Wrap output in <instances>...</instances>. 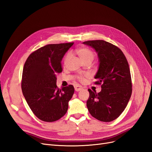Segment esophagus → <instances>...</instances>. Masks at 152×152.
<instances>
[{
	"mask_svg": "<svg viewBox=\"0 0 152 152\" xmlns=\"http://www.w3.org/2000/svg\"><path fill=\"white\" fill-rule=\"evenodd\" d=\"M82 89V87L81 86H80L77 85V86H75V91H77V92H79V91H81Z\"/></svg>",
	"mask_w": 152,
	"mask_h": 152,
	"instance_id": "1",
	"label": "esophagus"
}]
</instances>
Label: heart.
<instances>
[{"instance_id": "heart-1", "label": "heart", "mask_w": 152, "mask_h": 152, "mask_svg": "<svg viewBox=\"0 0 152 152\" xmlns=\"http://www.w3.org/2000/svg\"><path fill=\"white\" fill-rule=\"evenodd\" d=\"M75 53L76 54L79 56V58L81 59V60L84 62L87 60H91L93 61V59H94V54L91 51V50L87 48H79L75 49ZM71 58V53H68L66 56L65 57V59H64V63L65 64H66L68 61L70 60V59ZM87 75H85L84 76H80L79 78L80 80H83L84 77H87Z\"/></svg>"}]
</instances>
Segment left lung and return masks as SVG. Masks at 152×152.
Segmentation results:
<instances>
[{"instance_id":"8db88e82","label":"left lung","mask_w":152,"mask_h":152,"mask_svg":"<svg viewBox=\"0 0 152 152\" xmlns=\"http://www.w3.org/2000/svg\"><path fill=\"white\" fill-rule=\"evenodd\" d=\"M97 53L99 66L94 79L102 84L99 93L89 92L87 107L93 117L111 122L125 110L132 94L131 72L126 56L115 45L103 40L83 42Z\"/></svg>"}]
</instances>
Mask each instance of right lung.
Segmentation results:
<instances>
[{"mask_svg": "<svg viewBox=\"0 0 152 152\" xmlns=\"http://www.w3.org/2000/svg\"><path fill=\"white\" fill-rule=\"evenodd\" d=\"M73 43L48 44L32 53L24 65L21 89L31 111L40 120L51 122L66 113L74 93L72 85L58 88L61 62Z\"/></svg>", "mask_w": 152, "mask_h": 152, "instance_id": "right-lung-1", "label": "right lung"}]
</instances>
